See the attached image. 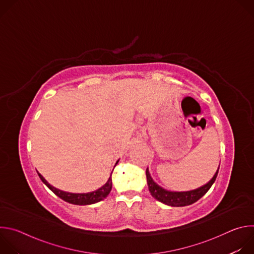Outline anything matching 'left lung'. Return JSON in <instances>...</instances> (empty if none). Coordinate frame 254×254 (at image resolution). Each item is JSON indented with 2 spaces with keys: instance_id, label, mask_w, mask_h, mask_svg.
Instances as JSON below:
<instances>
[{
  "instance_id": "obj_1",
  "label": "left lung",
  "mask_w": 254,
  "mask_h": 254,
  "mask_svg": "<svg viewBox=\"0 0 254 254\" xmlns=\"http://www.w3.org/2000/svg\"><path fill=\"white\" fill-rule=\"evenodd\" d=\"M219 167L213 178L209 181L207 184L204 186L192 190V191H187V192H172L168 191L162 187H160L157 183L154 182V180L152 179L149 170L147 169L146 171V176H147V181H148V186H149V191L151 192L152 196L157 199L158 201L169 205L173 207H183V206H188L196 201H198L201 197H203L208 190L211 188L213 183L215 182V180L217 178V175H218Z\"/></svg>"
}]
</instances>
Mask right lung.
<instances>
[{
	"label": "right lung",
	"mask_w": 254,
	"mask_h": 254,
	"mask_svg": "<svg viewBox=\"0 0 254 254\" xmlns=\"http://www.w3.org/2000/svg\"><path fill=\"white\" fill-rule=\"evenodd\" d=\"M119 163V161L116 163V165ZM115 169V168H114ZM113 174V172H112ZM39 177L41 179L42 182L55 194L57 195L59 198H61L62 200L74 204V205H90V204H94L97 203L101 200H103L104 198L107 197V195L110 194L111 190H112V186H113V182H112V175L111 177L108 178L107 182L100 187L99 189L93 191V192H89V193H82V194H74V193H69V192H64L61 191L59 189H56L55 187L51 186L47 181L43 178V176L41 174H39Z\"/></svg>",
	"instance_id": "1"
}]
</instances>
